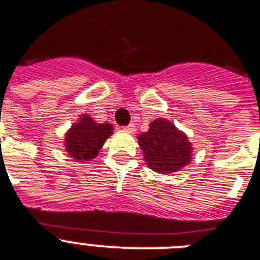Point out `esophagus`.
Listing matches in <instances>:
<instances>
[{
  "mask_svg": "<svg viewBox=\"0 0 260 260\" xmlns=\"http://www.w3.org/2000/svg\"><path fill=\"white\" fill-rule=\"evenodd\" d=\"M123 130L127 133H134L135 132V125H133V123H130V125L127 126H123Z\"/></svg>",
  "mask_w": 260,
  "mask_h": 260,
  "instance_id": "obj_1",
  "label": "esophagus"
}]
</instances>
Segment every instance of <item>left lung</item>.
<instances>
[{"instance_id": "1", "label": "left lung", "mask_w": 260, "mask_h": 260, "mask_svg": "<svg viewBox=\"0 0 260 260\" xmlns=\"http://www.w3.org/2000/svg\"><path fill=\"white\" fill-rule=\"evenodd\" d=\"M147 166L156 173L181 170L191 160L192 147L186 134L167 119H155L147 133L138 137Z\"/></svg>"}]
</instances>
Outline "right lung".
Masks as SVG:
<instances>
[{
	"instance_id": "right-lung-1",
	"label": "right lung",
	"mask_w": 260,
	"mask_h": 260,
	"mask_svg": "<svg viewBox=\"0 0 260 260\" xmlns=\"http://www.w3.org/2000/svg\"><path fill=\"white\" fill-rule=\"evenodd\" d=\"M111 128L110 123H95L89 115H83L66 135V151L78 162L90 160L110 137Z\"/></svg>"
}]
</instances>
